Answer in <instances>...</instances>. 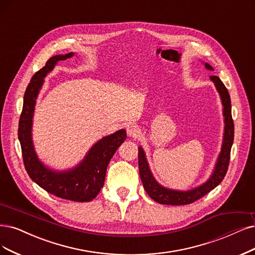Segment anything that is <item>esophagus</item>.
Instances as JSON below:
<instances>
[{
	"label": "esophagus",
	"mask_w": 255,
	"mask_h": 255,
	"mask_svg": "<svg viewBox=\"0 0 255 255\" xmlns=\"http://www.w3.org/2000/svg\"><path fill=\"white\" fill-rule=\"evenodd\" d=\"M140 133V129L135 126V125H131L127 127V134L129 136H132V137H136L138 136V134Z\"/></svg>",
	"instance_id": "1"
}]
</instances>
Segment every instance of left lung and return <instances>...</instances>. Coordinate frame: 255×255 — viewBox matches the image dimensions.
Listing matches in <instances>:
<instances>
[{
    "label": "left lung",
    "instance_id": "obj_1",
    "mask_svg": "<svg viewBox=\"0 0 255 255\" xmlns=\"http://www.w3.org/2000/svg\"><path fill=\"white\" fill-rule=\"evenodd\" d=\"M204 65L206 69L213 71V68L210 64L204 63ZM210 80L213 82L214 86L221 97L225 127L221 152L218 159H216L214 169L208 180L204 184L189 190H175L164 187L155 180L151 170H150L143 147H138V170L140 180H142L143 186L148 195L158 204L172 206L191 204L201 199V197H203L207 193H209L216 186H219L224 180L226 172L228 170L230 151L234 138V124L231 116V100L227 88L225 87V85L219 77L211 75Z\"/></svg>",
    "mask_w": 255,
    "mask_h": 255
}]
</instances>
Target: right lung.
Here are the masks:
<instances>
[{
    "label": "right lung",
    "mask_w": 255,
    "mask_h": 255,
    "mask_svg": "<svg viewBox=\"0 0 255 255\" xmlns=\"http://www.w3.org/2000/svg\"><path fill=\"white\" fill-rule=\"evenodd\" d=\"M73 55L74 52L54 55L46 62L42 69L34 73L24 94L17 135L26 171L35 184L61 199L90 202L104 186L107 166L118 148L125 142L126 130H118L117 132L99 139L78 165L66 170H54L46 166L37 156L32 140L33 113L37 96L45 81L44 78L53 70L59 61L70 59Z\"/></svg>",
    "instance_id": "add662e5"
}]
</instances>
